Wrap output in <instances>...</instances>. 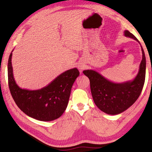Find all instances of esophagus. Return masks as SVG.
Here are the masks:
<instances>
[{
  "mask_svg": "<svg viewBox=\"0 0 152 152\" xmlns=\"http://www.w3.org/2000/svg\"><path fill=\"white\" fill-rule=\"evenodd\" d=\"M77 68L80 70V72H82V70H83L84 69H85L86 66H85V65H82V64H79V65H78V66H77Z\"/></svg>",
  "mask_w": 152,
  "mask_h": 152,
  "instance_id": "34e87169",
  "label": "esophagus"
}]
</instances>
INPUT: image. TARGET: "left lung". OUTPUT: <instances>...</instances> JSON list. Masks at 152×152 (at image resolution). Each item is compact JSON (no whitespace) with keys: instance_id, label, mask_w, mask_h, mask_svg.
<instances>
[{"instance_id":"8db88e82","label":"left lung","mask_w":152,"mask_h":152,"mask_svg":"<svg viewBox=\"0 0 152 152\" xmlns=\"http://www.w3.org/2000/svg\"><path fill=\"white\" fill-rule=\"evenodd\" d=\"M124 35L140 42L128 30ZM142 60L138 73L135 79L121 84H116L106 79L99 73L92 70L83 71L89 79L91 91L94 102L103 112L110 115L119 114L129 108L139 98L143 87L146 73V58L142 46Z\"/></svg>"}]
</instances>
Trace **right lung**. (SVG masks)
<instances>
[{"instance_id": "add662e5", "label": "right lung", "mask_w": 152, "mask_h": 152, "mask_svg": "<svg viewBox=\"0 0 152 152\" xmlns=\"http://www.w3.org/2000/svg\"><path fill=\"white\" fill-rule=\"evenodd\" d=\"M12 52L7 64L8 84L18 107L27 115L38 121H51L60 117L67 107L72 86L80 74L79 70L75 68L62 73L41 89H23L14 79Z\"/></svg>"}]
</instances>
